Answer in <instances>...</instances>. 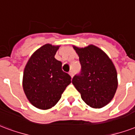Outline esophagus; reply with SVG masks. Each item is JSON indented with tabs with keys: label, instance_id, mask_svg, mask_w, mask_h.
Instances as JSON below:
<instances>
[{
	"label": "esophagus",
	"instance_id": "34e87169",
	"mask_svg": "<svg viewBox=\"0 0 135 135\" xmlns=\"http://www.w3.org/2000/svg\"><path fill=\"white\" fill-rule=\"evenodd\" d=\"M69 74V75L71 76V78L74 76V71H70Z\"/></svg>",
	"mask_w": 135,
	"mask_h": 135
}]
</instances>
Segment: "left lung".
<instances>
[{"label":"left lung","instance_id":"8db88e82","mask_svg":"<svg viewBox=\"0 0 135 135\" xmlns=\"http://www.w3.org/2000/svg\"><path fill=\"white\" fill-rule=\"evenodd\" d=\"M73 47L79 56L81 70L74 76L72 84L88 105L93 108L105 106L112 100L118 88V75L113 61L94 45Z\"/></svg>","mask_w":135,"mask_h":135}]
</instances>
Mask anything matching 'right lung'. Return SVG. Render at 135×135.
I'll list each match as a JSON object with an SVG mask.
<instances>
[{"instance_id": "add662e5", "label": "right lung", "mask_w": 135, "mask_h": 135, "mask_svg": "<svg viewBox=\"0 0 135 135\" xmlns=\"http://www.w3.org/2000/svg\"><path fill=\"white\" fill-rule=\"evenodd\" d=\"M59 46L46 44L35 51L23 73L22 86L27 98L36 108L47 110L58 103L71 76L61 69L62 63L54 58Z\"/></svg>"}]
</instances>
